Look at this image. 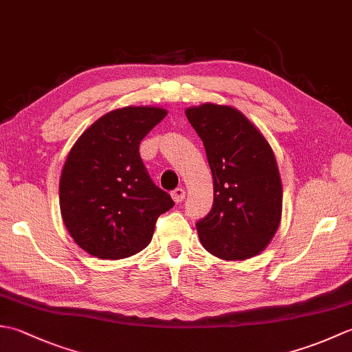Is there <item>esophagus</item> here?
<instances>
[{"mask_svg":"<svg viewBox=\"0 0 352 352\" xmlns=\"http://www.w3.org/2000/svg\"><path fill=\"white\" fill-rule=\"evenodd\" d=\"M172 199L175 201V203L178 204V203H182V201L184 199V195H186V192H184V189L183 188H177L175 190H172Z\"/></svg>","mask_w":352,"mask_h":352,"instance_id":"obj_1","label":"esophagus"}]
</instances>
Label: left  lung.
Segmentation results:
<instances>
[{"label": "left lung", "mask_w": 352, "mask_h": 352, "mask_svg": "<svg viewBox=\"0 0 352 352\" xmlns=\"http://www.w3.org/2000/svg\"><path fill=\"white\" fill-rule=\"evenodd\" d=\"M186 116L213 175V207L197 222L201 243L223 260L257 256L281 219L283 188L271 145L234 107L207 102L189 107Z\"/></svg>", "instance_id": "obj_1"}]
</instances>
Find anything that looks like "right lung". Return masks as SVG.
<instances>
[{
	"instance_id": "obj_1",
	"label": "right lung",
	"mask_w": 352,
	"mask_h": 352,
	"mask_svg": "<svg viewBox=\"0 0 352 352\" xmlns=\"http://www.w3.org/2000/svg\"><path fill=\"white\" fill-rule=\"evenodd\" d=\"M168 115L159 107L109 111L81 134L60 177V212L69 234L94 257H130L151 242L155 221L174 207L140 159V140Z\"/></svg>"
}]
</instances>
